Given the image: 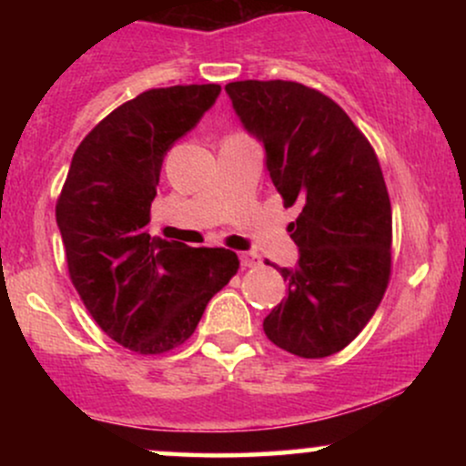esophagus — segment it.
I'll use <instances>...</instances> for the list:
<instances>
[{"label":"esophagus","instance_id":"esophagus-1","mask_svg":"<svg viewBox=\"0 0 466 466\" xmlns=\"http://www.w3.org/2000/svg\"><path fill=\"white\" fill-rule=\"evenodd\" d=\"M238 258H240V267H243V269H249V267H256L260 263V258L256 251H243Z\"/></svg>","mask_w":466,"mask_h":466}]
</instances>
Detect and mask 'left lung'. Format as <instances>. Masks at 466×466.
I'll return each mask as SVG.
<instances>
[{"label": "left lung", "mask_w": 466, "mask_h": 466, "mask_svg": "<svg viewBox=\"0 0 466 466\" xmlns=\"http://www.w3.org/2000/svg\"><path fill=\"white\" fill-rule=\"evenodd\" d=\"M245 131L263 142L265 166L300 249L282 267L287 298L267 315L278 349L322 360L361 333L381 304L392 265V206L370 142L329 96L291 80L226 85Z\"/></svg>", "instance_id": "left-lung-1"}]
</instances>
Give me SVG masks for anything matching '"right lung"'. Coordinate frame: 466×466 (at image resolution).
Returning <instances> with one entry per match:
<instances>
[{"label": "right lung", "mask_w": 466, "mask_h": 466, "mask_svg": "<svg viewBox=\"0 0 466 466\" xmlns=\"http://www.w3.org/2000/svg\"><path fill=\"white\" fill-rule=\"evenodd\" d=\"M218 94L221 85H175L120 105L78 144L56 201L80 300L111 339L140 355L184 344L238 271L234 251L168 243L147 229L166 151Z\"/></svg>", "instance_id": "right-lung-1"}]
</instances>
